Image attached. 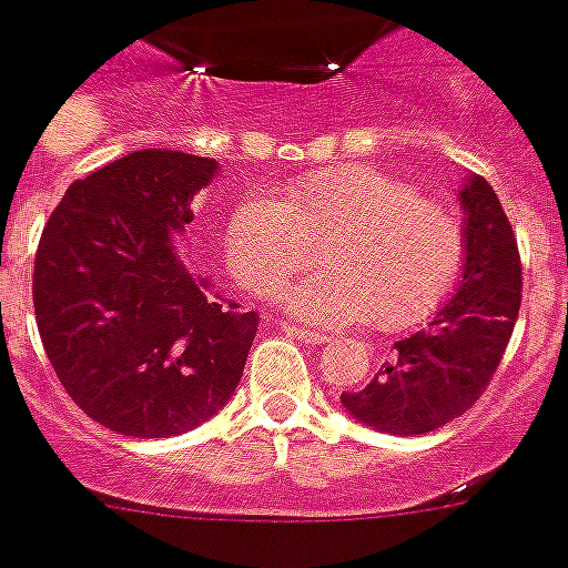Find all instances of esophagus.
<instances>
[{
  "instance_id": "obj_1",
  "label": "esophagus",
  "mask_w": 568,
  "mask_h": 568,
  "mask_svg": "<svg viewBox=\"0 0 568 568\" xmlns=\"http://www.w3.org/2000/svg\"><path fill=\"white\" fill-rule=\"evenodd\" d=\"M283 326V332H288L292 338L303 341V344H326L329 341V335H324V332H315V329H306V326H297V324H280Z\"/></svg>"
}]
</instances>
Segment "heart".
Returning <instances> with one entry per match:
<instances>
[{
	"mask_svg": "<svg viewBox=\"0 0 568 568\" xmlns=\"http://www.w3.org/2000/svg\"><path fill=\"white\" fill-rule=\"evenodd\" d=\"M321 247L326 271L285 292L312 324L367 321L396 332L417 326L458 283L467 233L458 212L373 165H332L283 189V201L242 197L224 224V256L239 283L274 297Z\"/></svg>",
	"mask_w": 568,
	"mask_h": 568,
	"instance_id": "1",
	"label": "heart"
}]
</instances>
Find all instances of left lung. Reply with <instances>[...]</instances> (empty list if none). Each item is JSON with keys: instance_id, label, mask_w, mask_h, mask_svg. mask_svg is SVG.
Segmentation results:
<instances>
[{"instance_id": "obj_1", "label": "left lung", "mask_w": 568, "mask_h": 568, "mask_svg": "<svg viewBox=\"0 0 568 568\" xmlns=\"http://www.w3.org/2000/svg\"><path fill=\"white\" fill-rule=\"evenodd\" d=\"M467 256L458 292L423 332L396 341L367 388L344 390L349 417L388 435H426L460 417L490 385L523 300L514 227L481 174L458 192Z\"/></svg>"}]
</instances>
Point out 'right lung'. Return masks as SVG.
<instances>
[{"mask_svg": "<svg viewBox=\"0 0 568 568\" xmlns=\"http://www.w3.org/2000/svg\"><path fill=\"white\" fill-rule=\"evenodd\" d=\"M221 165L142 149L75 180L34 260V315L60 385L128 437H174L221 412L260 315L189 268L178 233Z\"/></svg>", "mask_w": 568, "mask_h": 568, "instance_id": "obj_1", "label": "right lung"}]
</instances>
